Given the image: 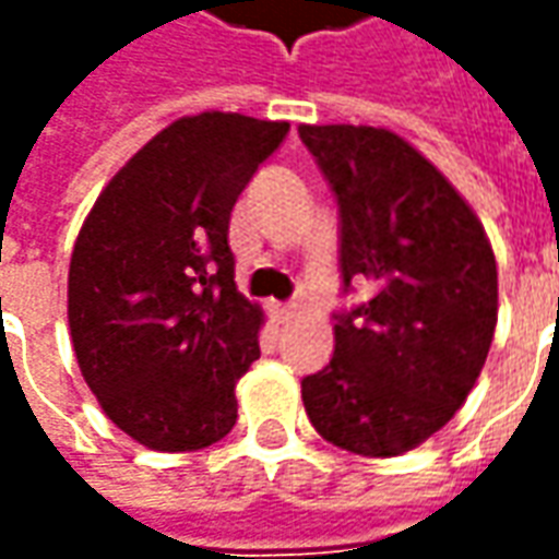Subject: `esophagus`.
I'll return each mask as SVG.
<instances>
[{
	"instance_id": "1",
	"label": "esophagus",
	"mask_w": 559,
	"mask_h": 559,
	"mask_svg": "<svg viewBox=\"0 0 559 559\" xmlns=\"http://www.w3.org/2000/svg\"><path fill=\"white\" fill-rule=\"evenodd\" d=\"M292 317H295V310L288 304H271V319L276 325H286Z\"/></svg>"
}]
</instances>
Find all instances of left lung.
Wrapping results in <instances>:
<instances>
[{"label":"left lung","instance_id":"obj_1","mask_svg":"<svg viewBox=\"0 0 559 559\" xmlns=\"http://www.w3.org/2000/svg\"><path fill=\"white\" fill-rule=\"evenodd\" d=\"M341 210V276L371 301L337 313L334 356L301 380L307 417L359 456H399L472 392L499 310L496 258L460 191L383 127L301 124Z\"/></svg>","mask_w":559,"mask_h":559}]
</instances>
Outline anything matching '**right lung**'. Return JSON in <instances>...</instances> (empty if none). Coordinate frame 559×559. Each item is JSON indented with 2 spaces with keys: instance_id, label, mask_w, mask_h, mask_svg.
<instances>
[{
  "instance_id": "right-lung-1",
  "label": "right lung",
  "mask_w": 559,
  "mask_h": 559,
  "mask_svg": "<svg viewBox=\"0 0 559 559\" xmlns=\"http://www.w3.org/2000/svg\"><path fill=\"white\" fill-rule=\"evenodd\" d=\"M286 121L200 111L164 127L96 198L69 261V331L106 417L185 453L237 423L261 310L234 283L230 210Z\"/></svg>"
}]
</instances>
